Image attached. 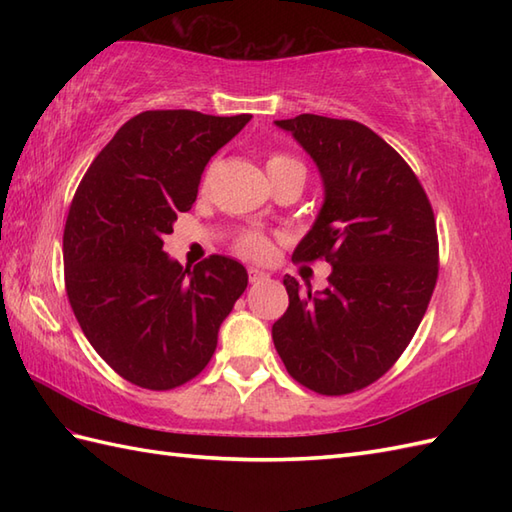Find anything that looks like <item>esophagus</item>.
Masks as SVG:
<instances>
[{"label":"esophagus","mask_w":512,"mask_h":512,"mask_svg":"<svg viewBox=\"0 0 512 512\" xmlns=\"http://www.w3.org/2000/svg\"><path fill=\"white\" fill-rule=\"evenodd\" d=\"M248 279H250V284H262V281L270 279V273H266V270H259V268H248Z\"/></svg>","instance_id":"34e87169"}]
</instances>
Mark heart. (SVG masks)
Masks as SVG:
<instances>
[{"label":"heart","mask_w":512,"mask_h":512,"mask_svg":"<svg viewBox=\"0 0 512 512\" xmlns=\"http://www.w3.org/2000/svg\"><path fill=\"white\" fill-rule=\"evenodd\" d=\"M286 167H301V165L295 158H288V156H273L266 162L268 171H277V169H286ZM237 253L248 257V259L264 262V259H268L270 253H273V242H270V237L264 233H257V231L244 233L237 239Z\"/></svg>","instance_id":"1"}]
</instances>
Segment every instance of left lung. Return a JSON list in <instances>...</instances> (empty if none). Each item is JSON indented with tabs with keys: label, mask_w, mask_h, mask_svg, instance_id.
Instances as JSON below:
<instances>
[{
	"label": "left lung",
	"mask_w": 512,
	"mask_h": 512,
	"mask_svg": "<svg viewBox=\"0 0 512 512\" xmlns=\"http://www.w3.org/2000/svg\"><path fill=\"white\" fill-rule=\"evenodd\" d=\"M277 127L317 162L325 198L292 262L325 259L330 286L301 292L286 275L288 310L273 341L288 374L317 394L372 385L416 334L438 281V233L416 173L372 129L317 114Z\"/></svg>",
	"instance_id": "left-lung-1"
}]
</instances>
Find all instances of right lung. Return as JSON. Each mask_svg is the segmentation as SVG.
<instances>
[{
	"instance_id": "right-lung-1",
	"label": "right lung",
	"mask_w": 512,
	"mask_h": 512,
	"mask_svg": "<svg viewBox=\"0 0 512 512\" xmlns=\"http://www.w3.org/2000/svg\"><path fill=\"white\" fill-rule=\"evenodd\" d=\"M250 118L138 114L94 158L74 193L63 231L70 306L103 361L138 387L167 391L198 376L248 286L235 259L211 255L182 268L162 239L198 198L206 162Z\"/></svg>"
}]
</instances>
